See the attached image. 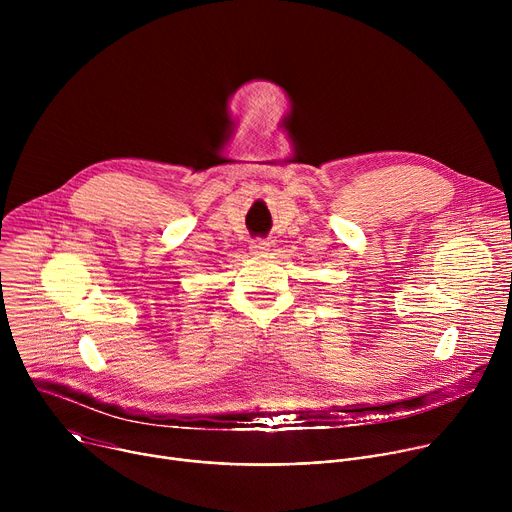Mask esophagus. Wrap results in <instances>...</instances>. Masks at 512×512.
Segmentation results:
<instances>
[{
	"label": "esophagus",
	"instance_id": "esophagus-1",
	"mask_svg": "<svg viewBox=\"0 0 512 512\" xmlns=\"http://www.w3.org/2000/svg\"><path fill=\"white\" fill-rule=\"evenodd\" d=\"M249 249H251V253L257 255V257H265L267 251H269V243L263 241V239H255V241H251Z\"/></svg>",
	"mask_w": 512,
	"mask_h": 512
}]
</instances>
